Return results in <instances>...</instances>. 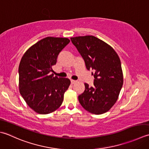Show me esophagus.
<instances>
[{"mask_svg":"<svg viewBox=\"0 0 149 149\" xmlns=\"http://www.w3.org/2000/svg\"><path fill=\"white\" fill-rule=\"evenodd\" d=\"M77 80H71V84H75L76 82H77Z\"/></svg>","mask_w":149,"mask_h":149,"instance_id":"1","label":"esophagus"}]
</instances>
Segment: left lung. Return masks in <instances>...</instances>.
<instances>
[{
	"label": "left lung",
	"instance_id": "8db88e82",
	"mask_svg": "<svg viewBox=\"0 0 149 149\" xmlns=\"http://www.w3.org/2000/svg\"><path fill=\"white\" fill-rule=\"evenodd\" d=\"M71 40L95 73L93 87L84 84L85 91L78 96L81 105L89 113L102 114L115 104L123 84V71L117 53L110 45L92 35L71 37Z\"/></svg>",
	"mask_w": 149,
	"mask_h": 149
}]
</instances>
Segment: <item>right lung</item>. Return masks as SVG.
Returning a JSON list of instances; mask_svg holds the SVG:
<instances>
[{
    "mask_svg": "<svg viewBox=\"0 0 149 149\" xmlns=\"http://www.w3.org/2000/svg\"><path fill=\"white\" fill-rule=\"evenodd\" d=\"M68 38L47 36L33 44L21 58L19 87L29 107L40 114L53 113L62 105L70 86L68 78L49 74L59 53L68 45Z\"/></svg>",
    "mask_w": 149,
    "mask_h": 149,
    "instance_id": "add662e5",
    "label": "right lung"
}]
</instances>
